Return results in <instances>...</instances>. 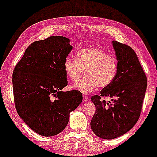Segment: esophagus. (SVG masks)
<instances>
[{
  "instance_id": "1",
  "label": "esophagus",
  "mask_w": 157,
  "mask_h": 157,
  "mask_svg": "<svg viewBox=\"0 0 157 157\" xmlns=\"http://www.w3.org/2000/svg\"><path fill=\"white\" fill-rule=\"evenodd\" d=\"M83 100L84 101H87L89 100V96H86V95H83Z\"/></svg>"
}]
</instances>
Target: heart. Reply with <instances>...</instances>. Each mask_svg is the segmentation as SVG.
I'll use <instances>...</instances> for the list:
<instances>
[{"label": "heart", "instance_id": "b5f03b06", "mask_svg": "<svg viewBox=\"0 0 157 157\" xmlns=\"http://www.w3.org/2000/svg\"><path fill=\"white\" fill-rule=\"evenodd\" d=\"M76 59L68 56L63 68L66 76L73 81H79L84 74L86 77L74 86V89L89 94L98 86L108 87L117 74V60L98 48H86L77 51Z\"/></svg>", "mask_w": 157, "mask_h": 157}]
</instances>
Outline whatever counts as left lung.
<instances>
[{
	"label": "left lung",
	"instance_id": "1",
	"mask_svg": "<svg viewBox=\"0 0 157 157\" xmlns=\"http://www.w3.org/2000/svg\"><path fill=\"white\" fill-rule=\"evenodd\" d=\"M112 44L118 61L117 76L100 95L91 98L96 106L91 128L104 139L117 138L134 127L140 117L147 86V78L134 51L116 40ZM103 97L115 99L107 102Z\"/></svg>",
	"mask_w": 157,
	"mask_h": 157
}]
</instances>
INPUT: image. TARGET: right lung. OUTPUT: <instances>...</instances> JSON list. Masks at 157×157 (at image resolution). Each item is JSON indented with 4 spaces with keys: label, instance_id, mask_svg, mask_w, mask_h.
Here are the masks:
<instances>
[{
    "label": "right lung",
    "instance_id": "1",
    "mask_svg": "<svg viewBox=\"0 0 157 157\" xmlns=\"http://www.w3.org/2000/svg\"><path fill=\"white\" fill-rule=\"evenodd\" d=\"M70 40L51 36L30 45L12 76L14 103L23 121L44 136L61 132L69 114L82 101L78 90L62 91L68 85L64 60L71 51Z\"/></svg>",
    "mask_w": 157,
    "mask_h": 157
}]
</instances>
